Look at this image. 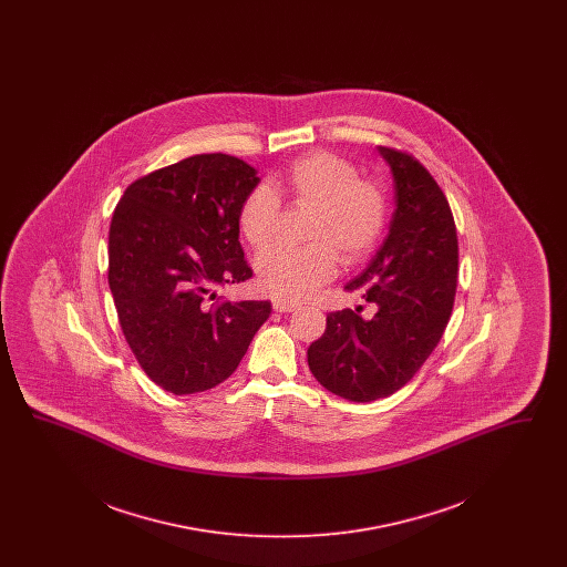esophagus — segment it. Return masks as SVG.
Instances as JSON below:
<instances>
[{
    "label": "esophagus",
    "instance_id": "1",
    "mask_svg": "<svg viewBox=\"0 0 567 567\" xmlns=\"http://www.w3.org/2000/svg\"><path fill=\"white\" fill-rule=\"evenodd\" d=\"M271 306H274L276 312H293V310L299 308L297 301H293V299H282V297H276V299L271 301Z\"/></svg>",
    "mask_w": 567,
    "mask_h": 567
}]
</instances>
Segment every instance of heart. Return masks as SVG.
<instances>
[{
  "label": "heart",
  "instance_id": "1",
  "mask_svg": "<svg viewBox=\"0 0 567 567\" xmlns=\"http://www.w3.org/2000/svg\"><path fill=\"white\" fill-rule=\"evenodd\" d=\"M280 189L296 208H312L306 246H276L257 259L264 291L301 299L333 278L338 257L344 266L365 261L377 248L389 215L386 193L372 178H361L354 163L336 153L315 151L289 165ZM238 227L244 240L261 250L280 227V199L268 185L244 197Z\"/></svg>",
  "mask_w": 567,
  "mask_h": 567
}]
</instances>
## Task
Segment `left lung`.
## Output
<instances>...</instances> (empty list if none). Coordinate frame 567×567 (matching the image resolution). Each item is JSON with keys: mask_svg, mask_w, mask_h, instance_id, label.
Masks as SVG:
<instances>
[{"mask_svg": "<svg viewBox=\"0 0 567 567\" xmlns=\"http://www.w3.org/2000/svg\"><path fill=\"white\" fill-rule=\"evenodd\" d=\"M395 178V213L377 257L344 289L372 303L361 317L327 315L324 333L308 349V365L327 391L374 402L400 391L437 347L457 293V227L430 169L405 151L380 146Z\"/></svg>", "mask_w": 567, "mask_h": 567, "instance_id": "obj_1", "label": "left lung"}]
</instances>
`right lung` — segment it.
I'll use <instances>...</instances> for the list:
<instances>
[{
    "instance_id": "1",
    "label": "right lung",
    "mask_w": 567,
    "mask_h": 567,
    "mask_svg": "<svg viewBox=\"0 0 567 567\" xmlns=\"http://www.w3.org/2000/svg\"><path fill=\"white\" fill-rule=\"evenodd\" d=\"M257 169L223 155H195L134 181L114 208L109 285L135 361L174 395L231 377L270 301L215 299L213 289L252 276L238 213Z\"/></svg>"
}]
</instances>
